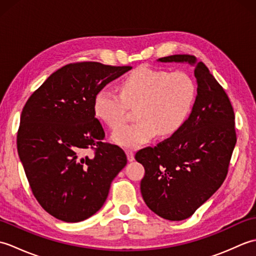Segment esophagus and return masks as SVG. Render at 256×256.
I'll use <instances>...</instances> for the list:
<instances>
[{
	"mask_svg": "<svg viewBox=\"0 0 256 256\" xmlns=\"http://www.w3.org/2000/svg\"><path fill=\"white\" fill-rule=\"evenodd\" d=\"M126 156H128V162H133L134 160V153L132 150H126Z\"/></svg>",
	"mask_w": 256,
	"mask_h": 256,
	"instance_id": "34e87169",
	"label": "esophagus"
}]
</instances>
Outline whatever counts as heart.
<instances>
[{
  "label": "heart",
  "instance_id": "1",
  "mask_svg": "<svg viewBox=\"0 0 256 256\" xmlns=\"http://www.w3.org/2000/svg\"><path fill=\"white\" fill-rule=\"evenodd\" d=\"M196 94V84L188 74L142 67L123 80L121 96L106 88L98 91L94 111L108 128L116 130L126 121L128 108H136L138 121L118 130L112 140L122 148H138L158 134L168 136L180 130Z\"/></svg>",
  "mask_w": 256,
  "mask_h": 256
}]
</instances>
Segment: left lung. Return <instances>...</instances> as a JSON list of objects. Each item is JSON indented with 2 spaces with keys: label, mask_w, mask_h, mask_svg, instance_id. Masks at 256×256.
Here are the masks:
<instances>
[{
  "label": "left lung",
  "mask_w": 256,
  "mask_h": 256,
  "mask_svg": "<svg viewBox=\"0 0 256 256\" xmlns=\"http://www.w3.org/2000/svg\"><path fill=\"white\" fill-rule=\"evenodd\" d=\"M158 62H186L194 67L197 96L180 130L135 160L145 168L140 192L146 206L166 220L192 216L224 182L236 143L234 112L226 91L201 62L172 55Z\"/></svg>",
  "instance_id": "obj_1"
}]
</instances>
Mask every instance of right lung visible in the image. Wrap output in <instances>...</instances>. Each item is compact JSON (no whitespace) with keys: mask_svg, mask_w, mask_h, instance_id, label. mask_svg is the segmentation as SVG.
Wrapping results in <instances>:
<instances>
[{"mask_svg":"<svg viewBox=\"0 0 256 256\" xmlns=\"http://www.w3.org/2000/svg\"><path fill=\"white\" fill-rule=\"evenodd\" d=\"M132 67L69 64L50 74L22 111L18 152L32 192L48 214L64 222L90 218L106 202L111 182L128 162L103 143L96 118L99 90ZM94 149L92 156L86 150Z\"/></svg>","mask_w":256,"mask_h":256,"instance_id":"obj_1","label":"right lung"}]
</instances>
